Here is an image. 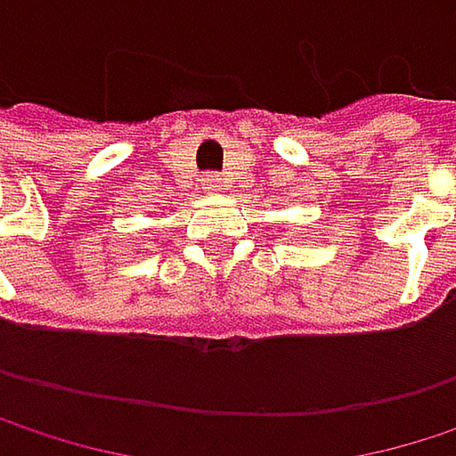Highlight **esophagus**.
<instances>
[{"label": "esophagus", "mask_w": 456, "mask_h": 456, "mask_svg": "<svg viewBox=\"0 0 456 456\" xmlns=\"http://www.w3.org/2000/svg\"><path fill=\"white\" fill-rule=\"evenodd\" d=\"M203 184H206V190H219V187H222V176H214V174H211V176L203 179Z\"/></svg>", "instance_id": "34e87169"}]
</instances>
